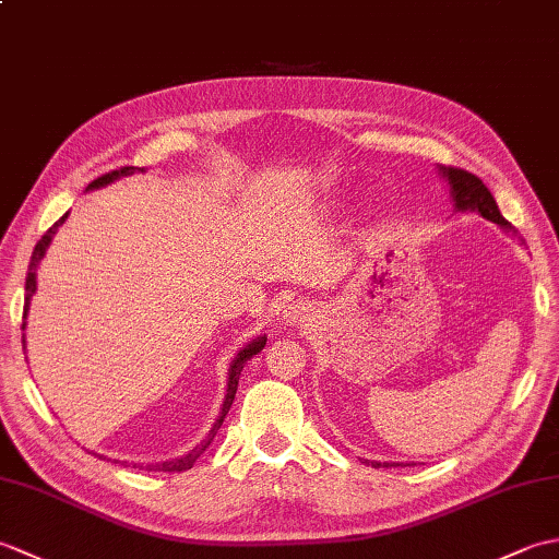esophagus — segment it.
Listing matches in <instances>:
<instances>
[{
	"label": "esophagus",
	"mask_w": 559,
	"mask_h": 559,
	"mask_svg": "<svg viewBox=\"0 0 559 559\" xmlns=\"http://www.w3.org/2000/svg\"><path fill=\"white\" fill-rule=\"evenodd\" d=\"M305 307L302 305H290L286 312H283V319H286V322H290V324H300L302 319H305Z\"/></svg>",
	"instance_id": "1"
}]
</instances>
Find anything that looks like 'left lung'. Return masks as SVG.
I'll list each match as a JSON object with an SVG mask.
<instances>
[{"instance_id":"8db88e82","label":"left lung","mask_w":559,"mask_h":559,"mask_svg":"<svg viewBox=\"0 0 559 559\" xmlns=\"http://www.w3.org/2000/svg\"><path fill=\"white\" fill-rule=\"evenodd\" d=\"M437 170L449 185L454 213L476 211L483 218H488V221L500 225L502 230H512V223H509L500 213V209H497L495 197L490 194V189L483 185L480 177L471 175L466 170H459V168H447V165H437ZM370 463L372 466H382L379 461H370ZM384 466H394V463H384Z\"/></svg>"}]
</instances>
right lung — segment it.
<instances>
[{"label":"right lung","instance_id":"right-lung-1","mask_svg":"<svg viewBox=\"0 0 559 559\" xmlns=\"http://www.w3.org/2000/svg\"><path fill=\"white\" fill-rule=\"evenodd\" d=\"M136 170L144 173V168H120V170H112V173H108V175L98 177V180H93V182L86 187V192H91V189L108 187V185H112L115 180H122V177H127V175H134ZM67 216H69V211L52 225L50 230H47V233L40 237L38 245H35V249H33V257H31V264H28V273H26V302H23V326H21V329H26V317H28V310H31V300H33L35 290H38V266H40V261H43V257H45V252H47V247L52 245V237L57 235V228L67 221ZM264 346H266V334H259V336H254L249 343H245V346H242L240 350H237V355H235L230 367H228V382H225V399H223V406H221L218 418H216V423L211 425L209 435H206L204 439H201V442H199L194 449H189L187 454L177 456V459H170V461L146 463V466H144V463H141V466H139V463H134V468L165 471V473H180V471H189V468H192L194 461H197L201 454H204L206 447L213 442V437H216L218 427L223 425V418H225V415H228V411H230V406H233V399H235V391H237V382H240V372H242L245 362H247L249 358H254L257 353L264 350ZM23 350H26V336H23ZM98 456H100V454H98ZM124 463H127V461H124Z\"/></svg>","mask_w":559,"mask_h":559}]
</instances>
